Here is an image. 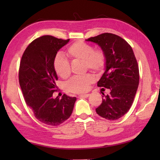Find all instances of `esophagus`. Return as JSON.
<instances>
[{
  "instance_id": "34e87169",
  "label": "esophagus",
  "mask_w": 160,
  "mask_h": 160,
  "mask_svg": "<svg viewBox=\"0 0 160 160\" xmlns=\"http://www.w3.org/2000/svg\"><path fill=\"white\" fill-rule=\"evenodd\" d=\"M90 96V94H82L80 95V97H83V98H88Z\"/></svg>"
}]
</instances>
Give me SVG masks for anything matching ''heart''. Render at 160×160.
Returning a JSON list of instances; mask_svg holds the SVG:
<instances>
[{
  "mask_svg": "<svg viewBox=\"0 0 160 160\" xmlns=\"http://www.w3.org/2000/svg\"><path fill=\"white\" fill-rule=\"evenodd\" d=\"M67 54L72 60H80L84 67L93 72H102L106 66V56L103 51L94 50L93 46L83 41L73 42L68 47ZM53 67L56 73L62 78H68L71 74V65L69 61L62 56H57L53 61ZM93 82V78L90 74L76 76L67 84V88L71 92L80 93L86 92L90 84Z\"/></svg>",
  "mask_w": 160,
  "mask_h": 160,
  "instance_id": "b5f03b06",
  "label": "heart"
}]
</instances>
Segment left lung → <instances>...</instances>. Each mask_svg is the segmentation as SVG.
<instances>
[{"label":"left lung","instance_id":"left-lung-1","mask_svg":"<svg viewBox=\"0 0 160 160\" xmlns=\"http://www.w3.org/2000/svg\"><path fill=\"white\" fill-rule=\"evenodd\" d=\"M86 40L98 44L106 56L105 71L98 86L111 92L103 96L96 113L108 120H118L130 109L138 90L140 76L133 51L126 40L110 33Z\"/></svg>","mask_w":160,"mask_h":160}]
</instances>
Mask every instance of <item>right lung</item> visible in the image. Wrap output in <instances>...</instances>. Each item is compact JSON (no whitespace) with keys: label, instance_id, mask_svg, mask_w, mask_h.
Returning <instances> with one entry per match:
<instances>
[{"label":"right lung","instance_id":"right-lung-1","mask_svg":"<svg viewBox=\"0 0 160 160\" xmlns=\"http://www.w3.org/2000/svg\"><path fill=\"white\" fill-rule=\"evenodd\" d=\"M69 41L52 36L40 37L27 47L20 63L19 84L25 102L37 120L47 125L58 126L67 120L76 100L66 94L61 99L53 96L58 89L53 61Z\"/></svg>","mask_w":160,"mask_h":160}]
</instances>
